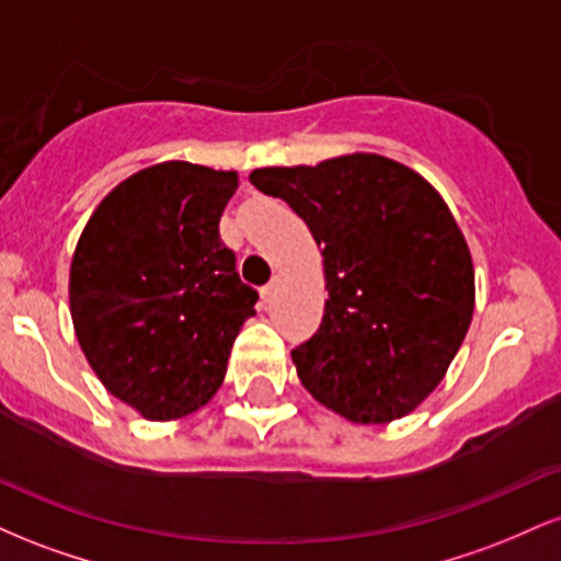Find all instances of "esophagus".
Here are the masks:
<instances>
[{
	"label": "esophagus",
	"mask_w": 561,
	"mask_h": 561,
	"mask_svg": "<svg viewBox=\"0 0 561 561\" xmlns=\"http://www.w3.org/2000/svg\"><path fill=\"white\" fill-rule=\"evenodd\" d=\"M276 287H279V279H272L266 287H261V298H263V302H268V300L274 298Z\"/></svg>",
	"instance_id": "obj_1"
}]
</instances>
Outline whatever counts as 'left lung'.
<instances>
[{
  "label": "left lung",
  "instance_id": "left-lung-1",
  "mask_svg": "<svg viewBox=\"0 0 561 561\" xmlns=\"http://www.w3.org/2000/svg\"><path fill=\"white\" fill-rule=\"evenodd\" d=\"M311 229L330 300L293 351L302 388L334 414L385 424L433 392L465 343L474 268L435 186L396 160L353 152L250 173Z\"/></svg>",
  "mask_w": 561,
  "mask_h": 561
}]
</instances>
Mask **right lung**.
Listing matches in <instances>:
<instances>
[{
  "instance_id": "add662e5",
  "label": "right lung",
  "mask_w": 561,
  "mask_h": 561,
  "mask_svg": "<svg viewBox=\"0 0 561 561\" xmlns=\"http://www.w3.org/2000/svg\"><path fill=\"white\" fill-rule=\"evenodd\" d=\"M234 171L169 160L96 205L70 263V317L89 366L145 420L192 414L221 388L259 293L218 221Z\"/></svg>"
}]
</instances>
